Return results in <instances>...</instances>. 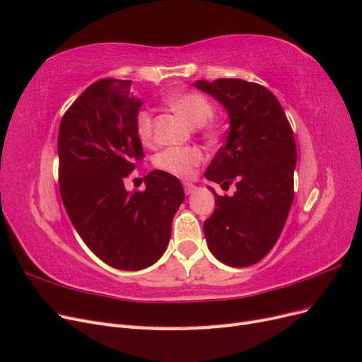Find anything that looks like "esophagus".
Here are the masks:
<instances>
[{
    "instance_id": "1",
    "label": "esophagus",
    "mask_w": 362,
    "mask_h": 362,
    "mask_svg": "<svg viewBox=\"0 0 362 362\" xmlns=\"http://www.w3.org/2000/svg\"><path fill=\"white\" fill-rule=\"evenodd\" d=\"M182 185H184V192H185V194H192V193H194V192H196V185H194V184H192V182H184Z\"/></svg>"
}]
</instances>
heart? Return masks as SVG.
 <instances>
[{"mask_svg": "<svg viewBox=\"0 0 362 362\" xmlns=\"http://www.w3.org/2000/svg\"><path fill=\"white\" fill-rule=\"evenodd\" d=\"M166 104L192 128L204 127L214 115L213 104L201 93L187 92L166 98ZM136 131L144 145L152 140V117L149 112L140 110L136 116ZM202 161V152L198 148H168L154 158V164L160 169L177 177H189L193 168Z\"/></svg>", "mask_w": 362, "mask_h": 362, "instance_id": "heart-1", "label": "heart"}]
</instances>
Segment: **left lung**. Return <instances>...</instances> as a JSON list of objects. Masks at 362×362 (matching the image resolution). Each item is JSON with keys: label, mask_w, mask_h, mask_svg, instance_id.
Wrapping results in <instances>:
<instances>
[{"label": "left lung", "mask_w": 362, "mask_h": 362, "mask_svg": "<svg viewBox=\"0 0 362 362\" xmlns=\"http://www.w3.org/2000/svg\"><path fill=\"white\" fill-rule=\"evenodd\" d=\"M193 86L221 103L229 117L225 145L205 170V178L229 187L214 193V213L204 222L206 246L231 267H247L275 246L294 199L298 152L286 113L266 87L238 78Z\"/></svg>", "instance_id": "1"}]
</instances>
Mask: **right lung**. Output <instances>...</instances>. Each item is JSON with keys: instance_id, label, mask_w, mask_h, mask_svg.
Instances as JSON below:
<instances>
[{"instance_id": "add662e5", "label": "right lung", "mask_w": 362, "mask_h": 362, "mask_svg": "<svg viewBox=\"0 0 362 362\" xmlns=\"http://www.w3.org/2000/svg\"><path fill=\"white\" fill-rule=\"evenodd\" d=\"M129 80L90 84L59 129V182L66 213L86 246L119 270H141L166 250L184 201L180 180L164 170L145 177V192L124 180L144 158L136 131L141 103Z\"/></svg>"}]
</instances>
